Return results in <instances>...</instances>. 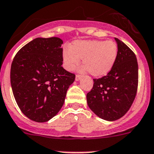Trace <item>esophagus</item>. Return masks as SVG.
Returning a JSON list of instances; mask_svg holds the SVG:
<instances>
[{
	"mask_svg": "<svg viewBox=\"0 0 154 154\" xmlns=\"http://www.w3.org/2000/svg\"><path fill=\"white\" fill-rule=\"evenodd\" d=\"M80 79H81V75H75V80L79 81V80H80Z\"/></svg>",
	"mask_w": 154,
	"mask_h": 154,
	"instance_id": "34e87169",
	"label": "esophagus"
}]
</instances>
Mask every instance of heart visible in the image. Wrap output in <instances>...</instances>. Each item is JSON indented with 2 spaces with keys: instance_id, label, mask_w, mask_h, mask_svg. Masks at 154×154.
I'll return each mask as SVG.
<instances>
[{
  "instance_id": "obj_1",
  "label": "heart",
  "mask_w": 154,
  "mask_h": 154,
  "mask_svg": "<svg viewBox=\"0 0 154 154\" xmlns=\"http://www.w3.org/2000/svg\"><path fill=\"white\" fill-rule=\"evenodd\" d=\"M118 56V46L112 40H76L63 51L65 68L73 70L80 63L94 77L106 75L112 69Z\"/></svg>"
}]
</instances>
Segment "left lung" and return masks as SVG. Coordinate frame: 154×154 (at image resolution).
Segmentation results:
<instances>
[{"label": "left lung", "instance_id": "obj_1", "mask_svg": "<svg viewBox=\"0 0 154 154\" xmlns=\"http://www.w3.org/2000/svg\"><path fill=\"white\" fill-rule=\"evenodd\" d=\"M118 56L113 67L100 79H94V85L87 94V102L94 114L106 121L122 118L136 96L138 67L135 53L124 42L115 38Z\"/></svg>", "mask_w": 154, "mask_h": 154}]
</instances>
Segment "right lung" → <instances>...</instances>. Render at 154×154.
Wrapping results in <instances>:
<instances>
[{
  "label": "right lung",
  "instance_id": "add662e5",
  "mask_svg": "<svg viewBox=\"0 0 154 154\" xmlns=\"http://www.w3.org/2000/svg\"><path fill=\"white\" fill-rule=\"evenodd\" d=\"M62 44L58 37L36 38L22 47L12 62L15 100L22 113L36 122H46L58 113L75 80V74L61 66Z\"/></svg>",
  "mask_w": 154,
  "mask_h": 154
}]
</instances>
